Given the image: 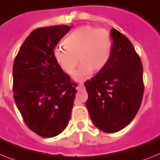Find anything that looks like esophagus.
<instances>
[{
    "mask_svg": "<svg viewBox=\"0 0 160 160\" xmlns=\"http://www.w3.org/2000/svg\"><path fill=\"white\" fill-rule=\"evenodd\" d=\"M84 89V84H83V83H80V84H78V86H77L78 91H80V90H81V89Z\"/></svg>",
    "mask_w": 160,
    "mask_h": 160,
    "instance_id": "obj_1",
    "label": "esophagus"
}]
</instances>
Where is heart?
<instances>
[{"label":"heart","instance_id":"b5f03b06","mask_svg":"<svg viewBox=\"0 0 160 160\" xmlns=\"http://www.w3.org/2000/svg\"><path fill=\"white\" fill-rule=\"evenodd\" d=\"M112 37L104 28H96L89 25L79 27L63 41L64 48L58 47L53 57L59 67L69 75L75 74L76 80H84L93 71H99L107 65L112 51Z\"/></svg>","mask_w":160,"mask_h":160}]
</instances>
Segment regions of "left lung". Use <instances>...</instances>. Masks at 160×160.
I'll return each mask as SVG.
<instances>
[{
    "mask_svg": "<svg viewBox=\"0 0 160 160\" xmlns=\"http://www.w3.org/2000/svg\"><path fill=\"white\" fill-rule=\"evenodd\" d=\"M107 65L84 83L86 107L96 127L106 133L119 132L137 113L144 94L143 67L128 38L116 28Z\"/></svg>",
    "mask_w": 160,
    "mask_h": 160,
    "instance_id": "obj_1",
    "label": "left lung"
}]
</instances>
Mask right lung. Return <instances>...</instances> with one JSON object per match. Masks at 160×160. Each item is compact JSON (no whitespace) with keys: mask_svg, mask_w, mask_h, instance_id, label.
<instances>
[{"mask_svg":"<svg viewBox=\"0 0 160 160\" xmlns=\"http://www.w3.org/2000/svg\"><path fill=\"white\" fill-rule=\"evenodd\" d=\"M70 26L36 28L20 47L13 66V92L27 127L42 137L59 135L68 125L76 83L62 71L53 51Z\"/></svg>","mask_w":160,"mask_h":160,"instance_id":"1","label":"right lung"}]
</instances>
